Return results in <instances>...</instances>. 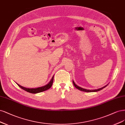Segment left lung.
I'll return each instance as SVG.
<instances>
[{"instance_id":"8db88e82","label":"left lung","mask_w":125,"mask_h":125,"mask_svg":"<svg viewBox=\"0 0 125 125\" xmlns=\"http://www.w3.org/2000/svg\"><path fill=\"white\" fill-rule=\"evenodd\" d=\"M73 85H74V86H75V87H76L77 89H78L79 90H81V91L85 92H98V91H99V90H101V89H104V88H105V87H106L107 86V85H108V84H107L106 85L104 86V87H101V88H100L97 89H94V90H89V89H84V88H82V87H80L76 85L75 84V83L74 82V81H73Z\"/></svg>"}]
</instances>
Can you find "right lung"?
<instances>
[{
  "instance_id": "1",
  "label": "right lung",
  "mask_w": 125,
  "mask_h": 125,
  "mask_svg": "<svg viewBox=\"0 0 125 125\" xmlns=\"http://www.w3.org/2000/svg\"><path fill=\"white\" fill-rule=\"evenodd\" d=\"M53 79H54V76L52 77V78L51 79V81H50V82L48 84H46V85L43 86L38 87V88H26V87H24L23 86H21L18 84V83H16V84H18V85L20 88L24 89V90H25V91H26V92H27L28 93H32V94H37V93H41V92H42L45 91V90L50 89L52 87V86L53 82Z\"/></svg>"
}]
</instances>
